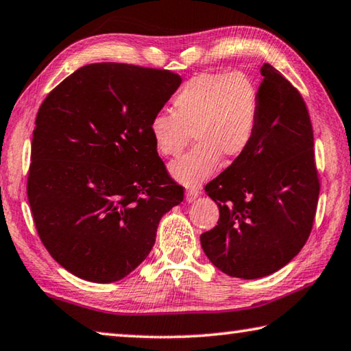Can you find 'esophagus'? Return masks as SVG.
Returning <instances> with one entry per match:
<instances>
[{
  "instance_id": "34e87169",
  "label": "esophagus",
  "mask_w": 351,
  "mask_h": 351,
  "mask_svg": "<svg viewBox=\"0 0 351 351\" xmlns=\"http://www.w3.org/2000/svg\"><path fill=\"white\" fill-rule=\"evenodd\" d=\"M199 195H200L199 188H189V189H186V193H185V199H186V202H189V204H191V202H194L195 199H197Z\"/></svg>"
}]
</instances>
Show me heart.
Wrapping results in <instances>:
<instances>
[{
    "instance_id": "1",
    "label": "heart",
    "mask_w": 351,
    "mask_h": 351,
    "mask_svg": "<svg viewBox=\"0 0 351 351\" xmlns=\"http://www.w3.org/2000/svg\"><path fill=\"white\" fill-rule=\"evenodd\" d=\"M174 112L158 110L149 120L156 149L166 157L182 154L169 172L185 186H199L220 168L222 157H242L259 125L261 98L256 83L243 72H204L182 86L172 98Z\"/></svg>"
}]
</instances>
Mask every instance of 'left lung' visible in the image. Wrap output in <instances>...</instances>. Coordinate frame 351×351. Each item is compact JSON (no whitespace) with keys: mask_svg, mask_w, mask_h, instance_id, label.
Returning <instances> with one entry per match:
<instances>
[{"mask_svg":"<svg viewBox=\"0 0 351 351\" xmlns=\"http://www.w3.org/2000/svg\"><path fill=\"white\" fill-rule=\"evenodd\" d=\"M253 143L205 186L219 222L200 236L220 271L259 279L285 267L308 241L319 199L315 140L299 90L265 63Z\"/></svg>","mask_w":351,"mask_h":351,"instance_id":"left-lung-1","label":"left lung"}]
</instances>
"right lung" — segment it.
I'll return each instance as SVG.
<instances>
[{
  "label": "right lung",
  "instance_id": "obj_1",
  "mask_svg": "<svg viewBox=\"0 0 351 351\" xmlns=\"http://www.w3.org/2000/svg\"><path fill=\"white\" fill-rule=\"evenodd\" d=\"M180 83L171 71L94 63L40 106L27 199L43 245L77 278H126L149 254L163 214L183 200L149 134Z\"/></svg>",
  "mask_w": 351,
  "mask_h": 351
}]
</instances>
